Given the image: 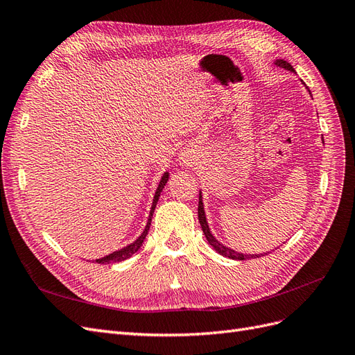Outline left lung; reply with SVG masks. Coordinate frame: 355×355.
Returning a JSON list of instances; mask_svg holds the SVG:
<instances>
[{
  "instance_id": "obj_1",
  "label": "left lung",
  "mask_w": 355,
  "mask_h": 355,
  "mask_svg": "<svg viewBox=\"0 0 355 355\" xmlns=\"http://www.w3.org/2000/svg\"><path fill=\"white\" fill-rule=\"evenodd\" d=\"M274 65H277L278 68H283L286 71H290V72H295L293 67L290 65V63L284 59H275ZM296 73V72H295ZM305 84V83H302ZM309 92V90H308ZM311 94V93H309ZM198 220H200V225L202 228V234L204 237H206L207 243L213 247L214 250H216L219 254L225 256V257H230V259H235V261H247V259H253V257H259L262 256L261 253L259 254H244V253H240V252H235L232 249H230V247L223 245L220 241H218L216 239H214V235L211 234L210 231V227L207 223V218H206V211H204V202H202V196H201V191H200V198H198Z\"/></svg>"
}]
</instances>
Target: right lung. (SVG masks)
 Returning a JSON list of instances; mask_svg holds the SVG:
<instances>
[{"label": "right lung", "instance_id": "obj_1", "mask_svg": "<svg viewBox=\"0 0 355 355\" xmlns=\"http://www.w3.org/2000/svg\"><path fill=\"white\" fill-rule=\"evenodd\" d=\"M168 176H170L168 171H164V175L161 176V179H159V184H158V188H157V191H155V196H154V200H153V206H151V210H149V216H148V220H146V225H145V230L142 231V234L139 235V237H137L133 243L127 244V245L121 247V249H118V250H115V252H112V253H110V254H106V256H103V257H99V259H96V261H94L96 263H103V265H106V263L123 262V261L128 259V257H132L139 249H141L144 241H145V239H146V235H148L149 227H151L153 214H154L155 206H157V202H158V198H159V196H161V191L164 189V187H166V184H167V180H168Z\"/></svg>", "mask_w": 355, "mask_h": 355}]
</instances>
